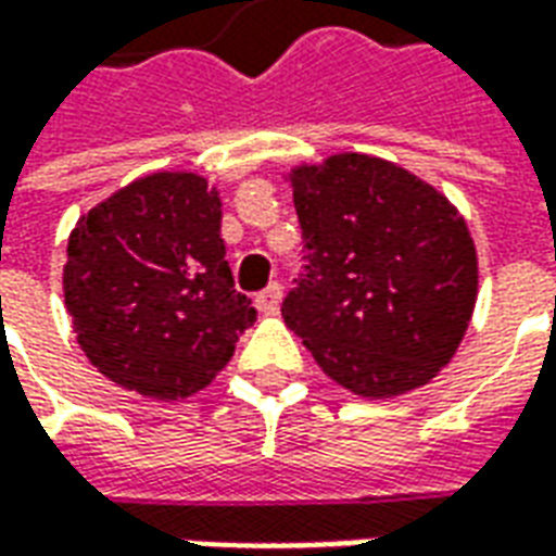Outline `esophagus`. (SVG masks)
Returning <instances> with one entry per match:
<instances>
[{
    "instance_id": "34e87169",
    "label": "esophagus",
    "mask_w": 556,
    "mask_h": 556,
    "mask_svg": "<svg viewBox=\"0 0 556 556\" xmlns=\"http://www.w3.org/2000/svg\"><path fill=\"white\" fill-rule=\"evenodd\" d=\"M279 301H282V286H279V282H270L265 291H258V294H255V306H258L262 313L277 309Z\"/></svg>"
}]
</instances>
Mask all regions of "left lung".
<instances>
[{"label": "left lung", "mask_w": 556, "mask_h": 556, "mask_svg": "<svg viewBox=\"0 0 556 556\" xmlns=\"http://www.w3.org/2000/svg\"><path fill=\"white\" fill-rule=\"evenodd\" d=\"M289 178L306 258L282 301L289 330L363 399L429 384L477 303L465 217L431 184L369 154H333Z\"/></svg>", "instance_id": "1"}]
</instances>
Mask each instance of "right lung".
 Returning <instances> with one entry per match:
<instances>
[{"mask_svg":"<svg viewBox=\"0 0 556 556\" xmlns=\"http://www.w3.org/2000/svg\"><path fill=\"white\" fill-rule=\"evenodd\" d=\"M219 219V193L193 172L137 178L79 217L62 282L98 372L172 402L231 361L255 306L235 289Z\"/></svg>","mask_w":556,"mask_h":556,"instance_id":"right-lung-1","label":"right lung"}]
</instances>
